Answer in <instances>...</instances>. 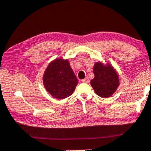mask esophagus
I'll return each mask as SVG.
<instances>
[{
	"instance_id": "obj_1",
	"label": "esophagus",
	"mask_w": 151,
	"mask_h": 151,
	"mask_svg": "<svg viewBox=\"0 0 151 151\" xmlns=\"http://www.w3.org/2000/svg\"><path fill=\"white\" fill-rule=\"evenodd\" d=\"M82 82H83V83H89V79H88V77H86L85 79L82 80Z\"/></svg>"
}]
</instances>
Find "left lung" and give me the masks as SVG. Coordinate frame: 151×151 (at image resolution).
I'll list each match as a JSON object with an SVG mask.
<instances>
[{"instance_id": "obj_1", "label": "left lung", "mask_w": 151, "mask_h": 151, "mask_svg": "<svg viewBox=\"0 0 151 151\" xmlns=\"http://www.w3.org/2000/svg\"><path fill=\"white\" fill-rule=\"evenodd\" d=\"M93 72L94 78L90 81V84L95 93L102 98L112 96L119 85V75L114 68L110 63L104 65L96 62Z\"/></svg>"}]
</instances>
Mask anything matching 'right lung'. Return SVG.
<instances>
[{"label":"right lung","mask_w":151,"mask_h":151,"mask_svg":"<svg viewBox=\"0 0 151 151\" xmlns=\"http://www.w3.org/2000/svg\"><path fill=\"white\" fill-rule=\"evenodd\" d=\"M43 86L46 90L59 99L68 97L73 93L78 79L68 59H57L47 65L43 74Z\"/></svg>","instance_id":"obj_1"}]
</instances>
